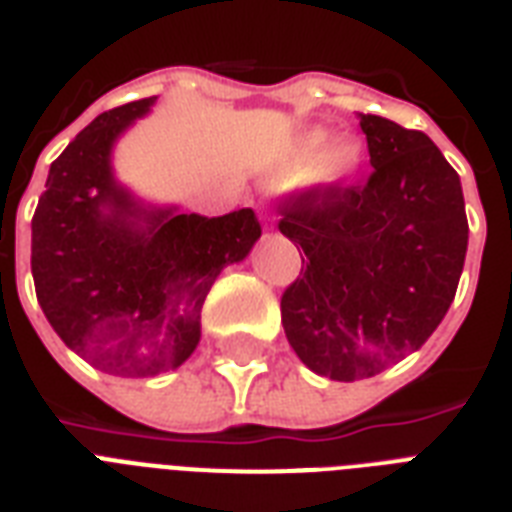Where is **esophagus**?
<instances>
[{
	"mask_svg": "<svg viewBox=\"0 0 512 512\" xmlns=\"http://www.w3.org/2000/svg\"><path fill=\"white\" fill-rule=\"evenodd\" d=\"M263 217H265V225H271V223H273V217L268 215V212H263Z\"/></svg>",
	"mask_w": 512,
	"mask_h": 512,
	"instance_id": "34e87169",
	"label": "esophagus"
}]
</instances>
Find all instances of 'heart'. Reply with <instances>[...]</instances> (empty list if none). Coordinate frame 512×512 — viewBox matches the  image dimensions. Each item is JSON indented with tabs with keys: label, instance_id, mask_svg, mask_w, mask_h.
I'll return each instance as SVG.
<instances>
[{
	"label": "heart",
	"instance_id": "obj_1",
	"mask_svg": "<svg viewBox=\"0 0 512 512\" xmlns=\"http://www.w3.org/2000/svg\"><path fill=\"white\" fill-rule=\"evenodd\" d=\"M329 135L324 127H311L297 135L287 154V167L292 172H311L316 183H345L361 167V146L356 140H337L329 146Z\"/></svg>",
	"mask_w": 512,
	"mask_h": 512
}]
</instances>
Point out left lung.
<instances>
[{
  "mask_svg": "<svg viewBox=\"0 0 512 512\" xmlns=\"http://www.w3.org/2000/svg\"><path fill=\"white\" fill-rule=\"evenodd\" d=\"M364 185L313 183L279 204V231L303 247L281 324L308 369L374 377L422 348L449 311L468 252L460 175L420 130L361 114Z\"/></svg>",
  "mask_w": 512,
  "mask_h": 512,
  "instance_id": "1",
  "label": "left lung"
}]
</instances>
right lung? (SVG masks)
<instances>
[{"label":"right lung","instance_id":"1","mask_svg":"<svg viewBox=\"0 0 512 512\" xmlns=\"http://www.w3.org/2000/svg\"><path fill=\"white\" fill-rule=\"evenodd\" d=\"M151 103L135 100L87 124L52 162L31 220L44 316L68 348L114 377L183 364L199 345V313L217 273L244 260L263 233L255 209L146 212L114 183L111 146Z\"/></svg>","mask_w":512,"mask_h":512}]
</instances>
